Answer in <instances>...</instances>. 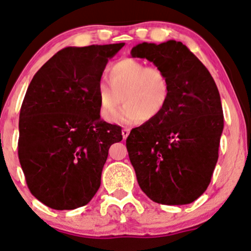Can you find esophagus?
Segmentation results:
<instances>
[{
	"label": "esophagus",
	"instance_id": "1",
	"mask_svg": "<svg viewBox=\"0 0 251 251\" xmlns=\"http://www.w3.org/2000/svg\"><path fill=\"white\" fill-rule=\"evenodd\" d=\"M122 134H123V138H124V139L127 138L128 134H129V128H123Z\"/></svg>",
	"mask_w": 251,
	"mask_h": 251
}]
</instances>
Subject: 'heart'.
<instances>
[{
  "label": "heart",
  "instance_id": "b5f03b06",
  "mask_svg": "<svg viewBox=\"0 0 251 251\" xmlns=\"http://www.w3.org/2000/svg\"><path fill=\"white\" fill-rule=\"evenodd\" d=\"M106 77L107 83L101 80L97 84L99 114L105 122L117 119L122 102L124 107L118 117L120 123L152 122L164 112L170 101L171 79L160 66L123 58L108 66Z\"/></svg>",
  "mask_w": 251,
  "mask_h": 251
}]
</instances>
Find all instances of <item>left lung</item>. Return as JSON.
Segmentation results:
<instances>
[{
  "mask_svg": "<svg viewBox=\"0 0 251 251\" xmlns=\"http://www.w3.org/2000/svg\"><path fill=\"white\" fill-rule=\"evenodd\" d=\"M131 56L164 69L172 84L164 112L126 139L139 186L156 203H192L207 189L219 159L223 111L215 81L198 57L174 39L137 44Z\"/></svg>",
  "mask_w": 251,
  "mask_h": 251,
  "instance_id": "1",
  "label": "left lung"
}]
</instances>
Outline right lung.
Returning <instances> with one entry per match:
<instances>
[{
	"instance_id": "right-lung-1",
	"label": "right lung",
	"mask_w": 251,
	"mask_h": 251,
	"mask_svg": "<svg viewBox=\"0 0 251 251\" xmlns=\"http://www.w3.org/2000/svg\"><path fill=\"white\" fill-rule=\"evenodd\" d=\"M125 43L66 47L30 81L20 112L19 159L31 194L71 210L100 187L108 149L122 127L100 119L97 84Z\"/></svg>"
}]
</instances>
